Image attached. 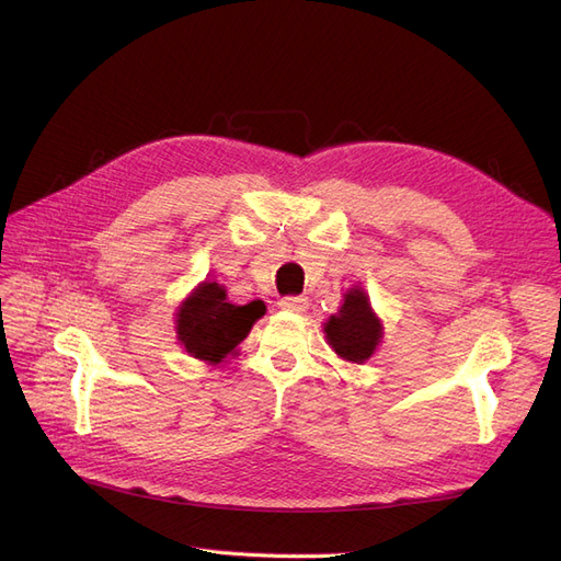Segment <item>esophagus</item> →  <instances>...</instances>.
Here are the masks:
<instances>
[{"mask_svg":"<svg viewBox=\"0 0 561 561\" xmlns=\"http://www.w3.org/2000/svg\"><path fill=\"white\" fill-rule=\"evenodd\" d=\"M278 307L283 311H290V313H304L309 309V299L307 297H283L278 301Z\"/></svg>","mask_w":561,"mask_h":561,"instance_id":"esophagus-1","label":"esophagus"}]
</instances>
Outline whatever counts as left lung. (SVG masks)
Masks as SVG:
<instances>
[{"instance_id": "obj_1", "label": "left lung", "mask_w": 561, "mask_h": 561, "mask_svg": "<svg viewBox=\"0 0 561 561\" xmlns=\"http://www.w3.org/2000/svg\"><path fill=\"white\" fill-rule=\"evenodd\" d=\"M325 342L346 363L363 365L377 353L383 339V322L371 309V301L360 285L344 293L342 307L322 322Z\"/></svg>"}]
</instances>
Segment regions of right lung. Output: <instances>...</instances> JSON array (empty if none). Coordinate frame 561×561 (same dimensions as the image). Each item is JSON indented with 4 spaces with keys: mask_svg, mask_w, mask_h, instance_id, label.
<instances>
[{
    "mask_svg": "<svg viewBox=\"0 0 561 561\" xmlns=\"http://www.w3.org/2000/svg\"><path fill=\"white\" fill-rule=\"evenodd\" d=\"M266 313V304H231L225 285L203 280L186 295L175 311V334L180 346L196 360L222 365L239 355V344L252 325Z\"/></svg>",
    "mask_w": 561,
    "mask_h": 561,
    "instance_id": "1",
    "label": "right lung"
}]
</instances>
